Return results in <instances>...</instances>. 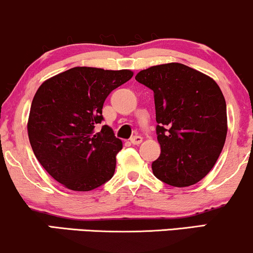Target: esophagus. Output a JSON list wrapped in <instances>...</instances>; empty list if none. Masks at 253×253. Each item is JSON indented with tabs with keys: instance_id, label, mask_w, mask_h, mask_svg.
<instances>
[{
	"instance_id": "esophagus-1",
	"label": "esophagus",
	"mask_w": 253,
	"mask_h": 253,
	"mask_svg": "<svg viewBox=\"0 0 253 253\" xmlns=\"http://www.w3.org/2000/svg\"><path fill=\"white\" fill-rule=\"evenodd\" d=\"M142 138L141 136H133V137H131V139H130V141H131V143L132 144H139L142 142Z\"/></svg>"
}]
</instances>
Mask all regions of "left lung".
Segmentation results:
<instances>
[{"label": "left lung", "mask_w": 253, "mask_h": 253, "mask_svg": "<svg viewBox=\"0 0 253 253\" xmlns=\"http://www.w3.org/2000/svg\"><path fill=\"white\" fill-rule=\"evenodd\" d=\"M135 79L154 91L159 159L153 173L173 187L203 180L215 165L227 135L226 102L211 77L179 62L156 65Z\"/></svg>", "instance_id": "1"}]
</instances>
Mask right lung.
I'll list each match as a JSON object with an SVG mask.
<instances>
[{"instance_id":"add662e5","label":"right lung","mask_w":253,"mask_h":253,"mask_svg":"<svg viewBox=\"0 0 253 253\" xmlns=\"http://www.w3.org/2000/svg\"><path fill=\"white\" fill-rule=\"evenodd\" d=\"M130 70L73 67L38 88L29 112L28 137L40 165L71 191L88 192L114 176L123 143L104 120L106 97L131 79Z\"/></svg>"}]
</instances>
